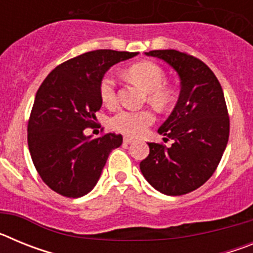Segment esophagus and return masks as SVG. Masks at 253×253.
<instances>
[{
    "mask_svg": "<svg viewBox=\"0 0 253 253\" xmlns=\"http://www.w3.org/2000/svg\"><path fill=\"white\" fill-rule=\"evenodd\" d=\"M123 142H124V144H131V143H134V140L131 139V138H128V137H125L124 139H123Z\"/></svg>",
    "mask_w": 253,
    "mask_h": 253,
    "instance_id": "esophagus-1",
    "label": "esophagus"
}]
</instances>
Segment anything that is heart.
<instances>
[{
    "instance_id": "heart-1",
    "label": "heart",
    "mask_w": 253,
    "mask_h": 253,
    "mask_svg": "<svg viewBox=\"0 0 253 253\" xmlns=\"http://www.w3.org/2000/svg\"><path fill=\"white\" fill-rule=\"evenodd\" d=\"M126 75L131 81L140 84L148 92V100L158 109H166L173 101V90L167 84L165 71L158 64L152 62H138L126 69ZM102 102L111 105L116 101V80L111 73L102 76L99 86ZM154 115L148 110H119L110 119L114 130L119 133L138 137L153 124Z\"/></svg>"
}]
</instances>
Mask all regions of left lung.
<instances>
[{
	"label": "left lung",
	"mask_w": 253,
	"mask_h": 253,
	"mask_svg": "<svg viewBox=\"0 0 253 253\" xmlns=\"http://www.w3.org/2000/svg\"><path fill=\"white\" fill-rule=\"evenodd\" d=\"M169 63L181 80V92L158 133L171 147L148 143L149 154L140 171L149 184L166 195L191 193L204 185L218 167L229 138L224 93L213 71L185 51L166 49L146 53Z\"/></svg>",
	"instance_id": "left-lung-1"
}]
</instances>
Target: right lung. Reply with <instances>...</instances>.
<instances>
[{"instance_id":"right-lung-1","label":"right lung","mask_w":253,"mask_h":253,"mask_svg":"<svg viewBox=\"0 0 253 253\" xmlns=\"http://www.w3.org/2000/svg\"><path fill=\"white\" fill-rule=\"evenodd\" d=\"M138 53L110 49L87 51L55 67L35 95L28 122L31 160L46 186L66 198H81L99 181L120 134L88 139L84 130L100 110V81L107 69Z\"/></svg>"}]
</instances>
